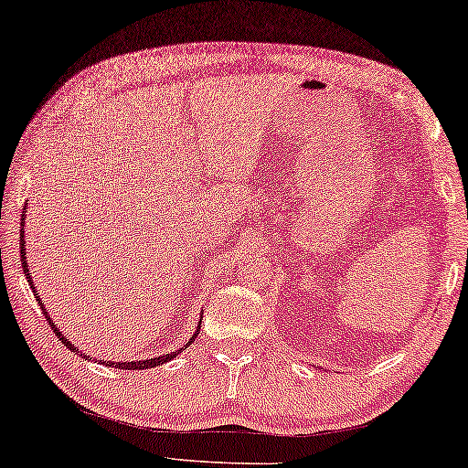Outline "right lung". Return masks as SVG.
I'll return each instance as SVG.
<instances>
[{
    "label": "right lung",
    "instance_id": "obj_1",
    "mask_svg": "<svg viewBox=\"0 0 468 468\" xmlns=\"http://www.w3.org/2000/svg\"><path fill=\"white\" fill-rule=\"evenodd\" d=\"M22 228H25V216H22ZM20 261H22V270H25V275H27V280H28V286H30V290H33L35 292V284H33V278H30V273H28V265H27V249H25V229H20ZM35 298L37 301H39V306H41V311L45 313V319H48V324H49V327L53 329V334L58 335V338L66 344L68 348H70L72 352H76V348L72 346L70 342L66 340V335L59 332V329L53 325V321H51V317L48 315V311H45V306H43V301L39 296L35 294ZM201 332V327L197 329L195 332V335H193V340L197 338V334ZM190 340V342H193ZM188 342V344H190ZM180 352V350H178ZM178 352H170V355H164V356H155V358H149V361H130V363H107V367H116V369H151V367H157V365H164V363H167V361H172V358L178 355ZM80 356H87V355H80ZM101 363V361H99Z\"/></svg>",
    "mask_w": 468,
    "mask_h": 468
}]
</instances>
